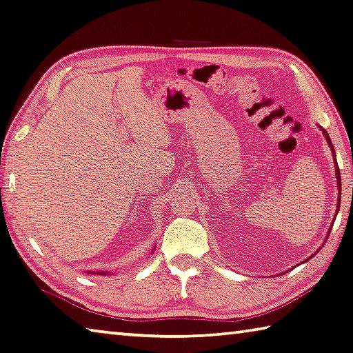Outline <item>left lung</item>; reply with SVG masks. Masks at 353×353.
I'll return each mask as SVG.
<instances>
[{
    "label": "left lung",
    "instance_id": "left-lung-1",
    "mask_svg": "<svg viewBox=\"0 0 353 353\" xmlns=\"http://www.w3.org/2000/svg\"><path fill=\"white\" fill-rule=\"evenodd\" d=\"M321 131H323V134H325V137H326V140H327V143H329V146H330V149H332V154H334V148H332V141H330V139H329V135H327V132L325 131V129L323 128H320ZM334 157H335V154H334ZM335 170H336V179H338V187H340V192H341V176H340V169H338V164H336V161H335ZM340 201H341V198H338V205H336V213H338V208H340ZM336 213H335V218H336ZM329 233H330V228H329Z\"/></svg>",
    "mask_w": 353,
    "mask_h": 353
}]
</instances>
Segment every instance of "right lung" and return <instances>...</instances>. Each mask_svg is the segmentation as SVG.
Returning a JSON list of instances; mask_svg holds the SVG:
<instances>
[{"mask_svg":"<svg viewBox=\"0 0 353 353\" xmlns=\"http://www.w3.org/2000/svg\"><path fill=\"white\" fill-rule=\"evenodd\" d=\"M152 251H154V250H152ZM88 274H94V272L90 271ZM96 274H99V276H108V272H106V271H96Z\"/></svg>","mask_w":353,"mask_h":353,"instance_id":"add662e5","label":"right lung"}]
</instances>
